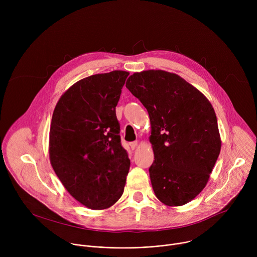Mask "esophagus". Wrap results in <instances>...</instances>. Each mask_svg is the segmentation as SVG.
<instances>
[{
    "instance_id": "esophagus-1",
    "label": "esophagus",
    "mask_w": 257,
    "mask_h": 257,
    "mask_svg": "<svg viewBox=\"0 0 257 257\" xmlns=\"http://www.w3.org/2000/svg\"><path fill=\"white\" fill-rule=\"evenodd\" d=\"M137 145H138V142H137V141L130 142V148H131V150H135V149L137 148Z\"/></svg>"
}]
</instances>
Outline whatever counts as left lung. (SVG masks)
<instances>
[{"instance_id":"left-lung-1","label":"left lung","mask_w":257,"mask_h":257,"mask_svg":"<svg viewBox=\"0 0 257 257\" xmlns=\"http://www.w3.org/2000/svg\"><path fill=\"white\" fill-rule=\"evenodd\" d=\"M126 87L150 115L156 196L169 206L188 203L205 187L221 152L211 103L186 80L163 70L134 73Z\"/></svg>"}]
</instances>
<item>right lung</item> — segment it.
Instances as JSON below:
<instances>
[{
    "mask_svg": "<svg viewBox=\"0 0 257 257\" xmlns=\"http://www.w3.org/2000/svg\"><path fill=\"white\" fill-rule=\"evenodd\" d=\"M129 73L112 71L73 84L59 99L50 128V161L66 190L91 209L122 196L130 168L116 106Z\"/></svg>",
    "mask_w": 257,
    "mask_h": 257,
    "instance_id": "add662e5",
    "label": "right lung"
}]
</instances>
